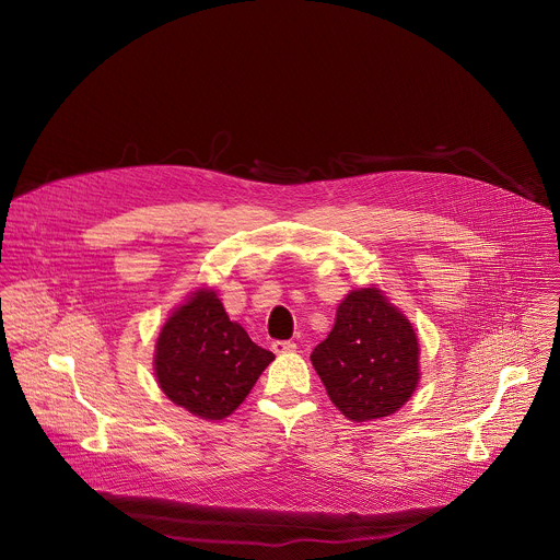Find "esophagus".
<instances>
[{
	"mask_svg": "<svg viewBox=\"0 0 560 560\" xmlns=\"http://www.w3.org/2000/svg\"><path fill=\"white\" fill-rule=\"evenodd\" d=\"M295 343L293 341H273L271 343V350L276 352V354H287V352H295Z\"/></svg>",
	"mask_w": 560,
	"mask_h": 560,
	"instance_id": "34e87169",
	"label": "esophagus"
}]
</instances>
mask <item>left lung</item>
Wrapping results in <instances>:
<instances>
[{
	"instance_id": "8db88e82",
	"label": "left lung",
	"mask_w": 560,
	"mask_h": 560,
	"mask_svg": "<svg viewBox=\"0 0 560 560\" xmlns=\"http://www.w3.org/2000/svg\"><path fill=\"white\" fill-rule=\"evenodd\" d=\"M332 404L352 421L388 417L419 380V343L408 319L377 289L352 291L326 341L311 354Z\"/></svg>"
}]
</instances>
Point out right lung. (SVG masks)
<instances>
[{
	"label": "right lung",
	"mask_w": 560,
	"mask_h": 560,
	"mask_svg": "<svg viewBox=\"0 0 560 560\" xmlns=\"http://www.w3.org/2000/svg\"><path fill=\"white\" fill-rule=\"evenodd\" d=\"M273 359L230 322L212 291L201 289L163 326L154 365L172 401L197 417L223 419Z\"/></svg>",
	"instance_id": "add662e5"
}]
</instances>
